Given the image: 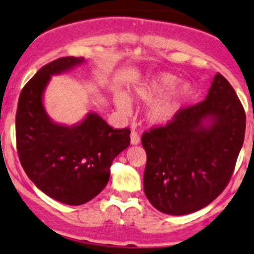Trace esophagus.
Here are the masks:
<instances>
[{
	"label": "esophagus",
	"mask_w": 254,
	"mask_h": 254,
	"mask_svg": "<svg viewBox=\"0 0 254 254\" xmlns=\"http://www.w3.org/2000/svg\"><path fill=\"white\" fill-rule=\"evenodd\" d=\"M130 142H131L132 146H137V144H140L141 138H140V136H138L137 132L131 131V135H130Z\"/></svg>",
	"instance_id": "34e87169"
}]
</instances>
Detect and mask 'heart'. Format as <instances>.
Here are the masks:
<instances>
[{
	"label": "heart",
	"instance_id": "1",
	"mask_svg": "<svg viewBox=\"0 0 254 254\" xmlns=\"http://www.w3.org/2000/svg\"><path fill=\"white\" fill-rule=\"evenodd\" d=\"M178 83V78L168 72L149 74L136 83L130 97L136 101L152 105L147 108L146 119L149 124L160 127L170 123L190 99L193 88L188 82ZM114 105L122 113L130 110V101L124 94L114 96Z\"/></svg>",
	"mask_w": 254,
	"mask_h": 254
}]
</instances>
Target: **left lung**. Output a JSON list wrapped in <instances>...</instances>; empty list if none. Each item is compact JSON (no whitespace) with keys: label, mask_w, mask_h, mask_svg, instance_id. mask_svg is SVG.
I'll return each mask as SVG.
<instances>
[{"label":"left lung","mask_w":254,"mask_h":254,"mask_svg":"<svg viewBox=\"0 0 254 254\" xmlns=\"http://www.w3.org/2000/svg\"><path fill=\"white\" fill-rule=\"evenodd\" d=\"M246 114L233 86L216 74L200 104L142 136L144 194L160 212L183 216L224 190L244 143Z\"/></svg>","instance_id":"obj_1"}]
</instances>
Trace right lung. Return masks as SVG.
Masks as SVG:
<instances>
[{
  "label": "right lung",
  "instance_id": "1",
  "mask_svg": "<svg viewBox=\"0 0 254 254\" xmlns=\"http://www.w3.org/2000/svg\"><path fill=\"white\" fill-rule=\"evenodd\" d=\"M85 63L60 58L43 66L19 96L15 117L16 148L33 185L66 205H83L101 193L114 158L130 144L129 129H113L96 112L73 125L53 121L44 107V91L53 76Z\"/></svg>",
  "mask_w": 254,
  "mask_h": 254
}]
</instances>
